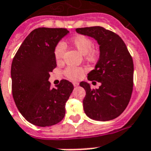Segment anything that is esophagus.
<instances>
[{
	"label": "esophagus",
	"instance_id": "obj_1",
	"mask_svg": "<svg viewBox=\"0 0 151 151\" xmlns=\"http://www.w3.org/2000/svg\"><path fill=\"white\" fill-rule=\"evenodd\" d=\"M73 86L74 87H77L79 86V83L78 82H73Z\"/></svg>",
	"mask_w": 151,
	"mask_h": 151
}]
</instances>
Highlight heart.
Returning a JSON list of instances; mask_svg holds the SVG:
<instances>
[{
  "instance_id": "1",
  "label": "heart",
  "mask_w": 151,
  "mask_h": 151,
  "mask_svg": "<svg viewBox=\"0 0 151 151\" xmlns=\"http://www.w3.org/2000/svg\"><path fill=\"white\" fill-rule=\"evenodd\" d=\"M70 42L76 49H78L79 52L84 54L86 59L89 61L95 60L97 58V51L93 48V43L91 39L84 35H77L70 39ZM65 49V44L62 41H59L55 45L53 50V55L57 62H61L63 60ZM63 73L67 78L75 81L82 77L84 73V70L81 67L70 65L65 69Z\"/></svg>"
}]
</instances>
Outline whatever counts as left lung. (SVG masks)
<instances>
[{
	"label": "left lung",
	"mask_w": 151,
	"mask_h": 151,
	"mask_svg": "<svg viewBox=\"0 0 151 151\" xmlns=\"http://www.w3.org/2000/svg\"><path fill=\"white\" fill-rule=\"evenodd\" d=\"M77 33L93 37L100 45V57L95 69L88 73V80L101 83L99 89H91L81 81L86 90L84 111L97 121H110L123 112L129 103L134 86L132 57L122 39L101 26L78 28ZM95 81H93L94 83Z\"/></svg>",
	"instance_id": "left-lung-1"
}]
</instances>
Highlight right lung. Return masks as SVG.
<instances>
[{"label":"right lung","instance_id":"obj_1","mask_svg":"<svg viewBox=\"0 0 151 151\" xmlns=\"http://www.w3.org/2000/svg\"><path fill=\"white\" fill-rule=\"evenodd\" d=\"M69 33L64 28H38L24 39L11 66L12 93L17 109L29 122L37 127L58 123L65 114V102L73 90L62 79L56 88L48 80L57 66L53 50Z\"/></svg>","mask_w":151,"mask_h":151}]
</instances>
